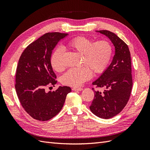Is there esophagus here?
<instances>
[{"instance_id": "obj_1", "label": "esophagus", "mask_w": 150, "mask_h": 150, "mask_svg": "<svg viewBox=\"0 0 150 150\" xmlns=\"http://www.w3.org/2000/svg\"><path fill=\"white\" fill-rule=\"evenodd\" d=\"M72 89L73 91H80L83 90V88H77V87L76 88V87H74V88H72Z\"/></svg>"}]
</instances>
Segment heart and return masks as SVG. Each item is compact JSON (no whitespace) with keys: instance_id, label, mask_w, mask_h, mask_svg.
<instances>
[{"instance_id":"b5f03b06","label":"heart","mask_w":150,"mask_h":150,"mask_svg":"<svg viewBox=\"0 0 150 150\" xmlns=\"http://www.w3.org/2000/svg\"><path fill=\"white\" fill-rule=\"evenodd\" d=\"M67 47L71 51L81 56L80 68H72L62 76L61 83L66 86L78 87L85 81L90 79L92 72L95 74L103 73L106 69L111 61L112 47L107 40L94 42L91 39L79 36L69 40ZM64 51L61 47L57 48L51 57L52 69L61 72L66 66L63 61Z\"/></svg>"}]
</instances>
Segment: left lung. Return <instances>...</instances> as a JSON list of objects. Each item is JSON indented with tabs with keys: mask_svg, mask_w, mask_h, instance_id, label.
<instances>
[{
	"mask_svg": "<svg viewBox=\"0 0 150 150\" xmlns=\"http://www.w3.org/2000/svg\"><path fill=\"white\" fill-rule=\"evenodd\" d=\"M106 35L115 47L112 61L102 75L93 83L96 88H106L103 93L94 91L90 106L94 115L110 119L123 110L128 103L133 86L131 54L128 45L111 31L99 30Z\"/></svg>",
	"mask_w": 150,
	"mask_h": 150,
	"instance_id": "obj_1",
	"label": "left lung"
}]
</instances>
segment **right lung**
<instances>
[{"label":"right lung","instance_id":"1","mask_svg":"<svg viewBox=\"0 0 150 150\" xmlns=\"http://www.w3.org/2000/svg\"><path fill=\"white\" fill-rule=\"evenodd\" d=\"M68 34L48 33L27 47L17 66L15 88L24 110L34 119L46 121L57 115L64 105L68 86L47 91L57 81L51 64L52 51Z\"/></svg>","mask_w":150,"mask_h":150}]
</instances>
